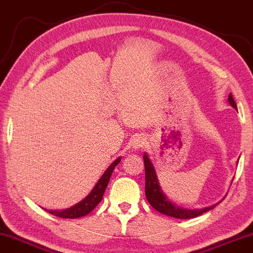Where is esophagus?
Returning <instances> with one entry per match:
<instances>
[{
	"label": "esophagus",
	"mask_w": 253,
	"mask_h": 253,
	"mask_svg": "<svg viewBox=\"0 0 253 253\" xmlns=\"http://www.w3.org/2000/svg\"><path fill=\"white\" fill-rule=\"evenodd\" d=\"M144 143H146V140H144L143 137L140 135L134 136L132 142H130V144H132V147L134 148V149H140V148H143Z\"/></svg>",
	"instance_id": "esophagus-1"
}]
</instances>
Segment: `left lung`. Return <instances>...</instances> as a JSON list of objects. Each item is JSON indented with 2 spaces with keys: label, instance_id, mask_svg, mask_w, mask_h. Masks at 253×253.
I'll return each mask as SVG.
<instances>
[{
  "label": "left lung",
  "instance_id": "obj_1",
  "mask_svg": "<svg viewBox=\"0 0 253 253\" xmlns=\"http://www.w3.org/2000/svg\"><path fill=\"white\" fill-rule=\"evenodd\" d=\"M228 102L234 109L237 110V105L234 98H232L231 93H229ZM143 161L144 171H146V190H144V192H146L148 203L157 211L176 218H193L206 213L208 211L213 210L216 206V205H213V206L203 208V210H187V208H181L177 206L176 204L171 203L169 198L167 197L166 193L162 190L153 162H151L149 156L146 153L143 154Z\"/></svg>",
  "mask_w": 253,
  "mask_h": 253
}]
</instances>
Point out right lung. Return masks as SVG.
I'll use <instances>...</instances> for the list:
<instances>
[{
	"instance_id": "right-lung-1",
	"label": "right lung",
	"mask_w": 253,
	"mask_h": 253,
	"mask_svg": "<svg viewBox=\"0 0 253 253\" xmlns=\"http://www.w3.org/2000/svg\"><path fill=\"white\" fill-rule=\"evenodd\" d=\"M121 161V157H118L116 161H113V163H111V166L107 168L105 172L103 173V176L100 177V179L97 181L95 187L92 188V191L90 192L89 194L86 195L85 198L82 201H80L79 204L74 205L73 207L67 208V210L62 211H53V210H45L48 211L49 214L55 215L58 217L62 218H77L85 216L90 213V211H93L96 208L97 205H98L103 199L104 192H105L107 184H109L111 174H112L114 168H116L119 162Z\"/></svg>"
}]
</instances>
